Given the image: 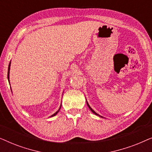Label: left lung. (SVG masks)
<instances>
[{
    "mask_svg": "<svg viewBox=\"0 0 152 152\" xmlns=\"http://www.w3.org/2000/svg\"><path fill=\"white\" fill-rule=\"evenodd\" d=\"M86 104H87V105H88V108H89V109H90V110H91V111H92V112H93V113L95 114V115H98V116H99V117H102V118H103V117H102V116H100V115H99V114H97V113H96V112H95V111H93V110L92 109V108H91V107H90V106H89V104H88V102H87V101H86Z\"/></svg>",
    "mask_w": 152,
    "mask_h": 152,
    "instance_id": "obj_1",
    "label": "left lung"
}]
</instances>
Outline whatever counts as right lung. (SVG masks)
I'll list each match as a JSON object with an SVG mask.
<instances>
[{
	"mask_svg": "<svg viewBox=\"0 0 152 152\" xmlns=\"http://www.w3.org/2000/svg\"><path fill=\"white\" fill-rule=\"evenodd\" d=\"M10 64H11V61L10 62V64H9V67H8V72H7V79H8V81H9V83H10ZM61 106H60V108H59V109L58 110V111L56 112L55 113H54L53 115H52L50 117H53V116H55V115H57V113H58V112H59V111L60 110V109H61Z\"/></svg>",
	"mask_w": 152,
	"mask_h": 152,
	"instance_id": "add662e5",
	"label": "right lung"
}]
</instances>
